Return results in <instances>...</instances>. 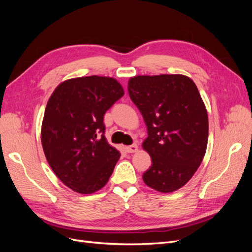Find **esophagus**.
<instances>
[{"label": "esophagus", "mask_w": 252, "mask_h": 252, "mask_svg": "<svg viewBox=\"0 0 252 252\" xmlns=\"http://www.w3.org/2000/svg\"><path fill=\"white\" fill-rule=\"evenodd\" d=\"M138 149H139V147L136 144H132V145H130V146L126 147V151L128 152V154H133V152L138 151Z\"/></svg>", "instance_id": "1"}]
</instances>
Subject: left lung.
Returning a JSON list of instances; mask_svg holds the SVG:
<instances>
[{"label":"left lung","mask_w":252,"mask_h":252,"mask_svg":"<svg viewBox=\"0 0 252 252\" xmlns=\"http://www.w3.org/2000/svg\"><path fill=\"white\" fill-rule=\"evenodd\" d=\"M128 94L147 126L142 146L151 158L148 187L173 192L199 168L207 148L208 116L194 82L183 74L135 75Z\"/></svg>","instance_id":"left-lung-1"}]
</instances>
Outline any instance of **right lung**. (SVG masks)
Here are the masks:
<instances>
[{"mask_svg":"<svg viewBox=\"0 0 252 252\" xmlns=\"http://www.w3.org/2000/svg\"><path fill=\"white\" fill-rule=\"evenodd\" d=\"M124 89L113 78H73L55 89L45 109L41 141L51 169L81 194L103 188L121 157L106 140L104 114Z\"/></svg>","mask_w":252,"mask_h":252,"instance_id":"1","label":"right lung"}]
</instances>
